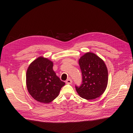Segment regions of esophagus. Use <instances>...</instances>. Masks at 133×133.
Returning a JSON list of instances; mask_svg holds the SVG:
<instances>
[{
    "instance_id": "34e87169",
    "label": "esophagus",
    "mask_w": 133,
    "mask_h": 133,
    "mask_svg": "<svg viewBox=\"0 0 133 133\" xmlns=\"http://www.w3.org/2000/svg\"><path fill=\"white\" fill-rule=\"evenodd\" d=\"M66 83H67V84H71V83H72V80L70 78H69L68 79H67L66 81Z\"/></svg>"
}]
</instances>
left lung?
<instances>
[{
	"label": "left lung",
	"mask_w": 133,
	"mask_h": 133,
	"mask_svg": "<svg viewBox=\"0 0 133 133\" xmlns=\"http://www.w3.org/2000/svg\"><path fill=\"white\" fill-rule=\"evenodd\" d=\"M82 83L75 86L78 94L86 100H93L105 91L108 84V70L104 61L95 54L88 52L79 60Z\"/></svg>",
	"instance_id": "1"
}]
</instances>
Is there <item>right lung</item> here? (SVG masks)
<instances>
[{"mask_svg": "<svg viewBox=\"0 0 133 133\" xmlns=\"http://www.w3.org/2000/svg\"><path fill=\"white\" fill-rule=\"evenodd\" d=\"M52 61L42 57L30 65L26 72L28 91L35 100L42 103L52 101L65 83L60 80L53 69Z\"/></svg>", "mask_w": 133, "mask_h": 133, "instance_id": "add662e5", "label": "right lung"}]
</instances>
